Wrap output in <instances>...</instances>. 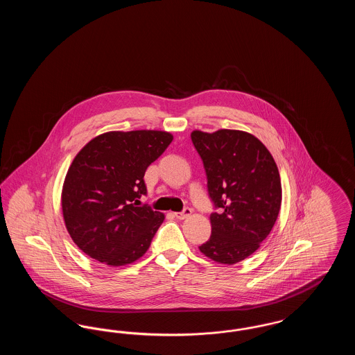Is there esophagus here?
I'll return each mask as SVG.
<instances>
[{
	"instance_id": "obj_1",
	"label": "esophagus",
	"mask_w": 355,
	"mask_h": 355,
	"mask_svg": "<svg viewBox=\"0 0 355 355\" xmlns=\"http://www.w3.org/2000/svg\"><path fill=\"white\" fill-rule=\"evenodd\" d=\"M190 214H191V209H189V207H185L182 211H180V213H174V216L178 218V220H185L187 217H190Z\"/></svg>"
}]
</instances>
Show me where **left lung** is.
Instances as JSON below:
<instances>
[{
	"label": "left lung",
	"instance_id": "1",
	"mask_svg": "<svg viewBox=\"0 0 355 355\" xmlns=\"http://www.w3.org/2000/svg\"><path fill=\"white\" fill-rule=\"evenodd\" d=\"M191 141L202 158L209 196L220 209L210 216L211 236L200 250L218 263L234 265L270 234L282 202L279 171L268 148L250 133L194 130Z\"/></svg>",
	"mask_w": 355,
	"mask_h": 355
}]
</instances>
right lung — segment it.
I'll return each instance as SVG.
<instances>
[{
  "label": "right lung",
  "mask_w": 355,
  "mask_h": 355,
  "mask_svg": "<svg viewBox=\"0 0 355 355\" xmlns=\"http://www.w3.org/2000/svg\"><path fill=\"white\" fill-rule=\"evenodd\" d=\"M171 141L161 130L107 132L74 157L61 205L69 234L86 255L125 266L148 252L165 216L138 200L146 194L145 171Z\"/></svg>",
  "instance_id": "right-lung-1"
}]
</instances>
